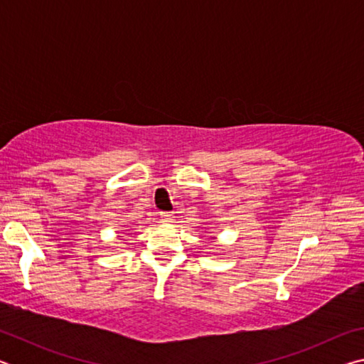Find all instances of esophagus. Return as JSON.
<instances>
[{
    "label": "esophagus",
    "instance_id": "obj_1",
    "mask_svg": "<svg viewBox=\"0 0 364 364\" xmlns=\"http://www.w3.org/2000/svg\"><path fill=\"white\" fill-rule=\"evenodd\" d=\"M160 220H162L164 223H173L175 215L173 212H160Z\"/></svg>",
    "mask_w": 364,
    "mask_h": 364
}]
</instances>
